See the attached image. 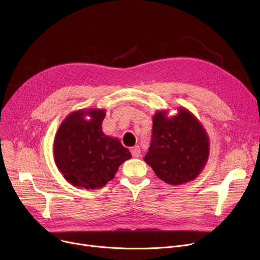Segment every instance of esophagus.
Listing matches in <instances>:
<instances>
[{"instance_id": "obj_1", "label": "esophagus", "mask_w": 260, "mask_h": 260, "mask_svg": "<svg viewBox=\"0 0 260 260\" xmlns=\"http://www.w3.org/2000/svg\"><path fill=\"white\" fill-rule=\"evenodd\" d=\"M131 154L133 155V157H140L141 155V151H140V147L137 146H134L131 148Z\"/></svg>"}]
</instances>
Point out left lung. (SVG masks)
<instances>
[{"mask_svg": "<svg viewBox=\"0 0 260 260\" xmlns=\"http://www.w3.org/2000/svg\"><path fill=\"white\" fill-rule=\"evenodd\" d=\"M209 157V138L200 123L186 109L169 119L166 113L153 118L152 139L145 162L169 184L195 179Z\"/></svg>", "mask_w": 260, "mask_h": 260, "instance_id": "1", "label": "left lung"}]
</instances>
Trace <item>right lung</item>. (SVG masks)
Listing matches in <instances>:
<instances>
[{
  "label": "right lung",
  "instance_id": "right-lung-1",
  "mask_svg": "<svg viewBox=\"0 0 260 260\" xmlns=\"http://www.w3.org/2000/svg\"><path fill=\"white\" fill-rule=\"evenodd\" d=\"M88 114L91 119L85 120ZM104 111H78L61 124L53 143V156L64 178L76 186L98 188L111 181L123 162L132 158L119 140L105 136Z\"/></svg>",
  "mask_w": 260,
  "mask_h": 260
}]
</instances>
